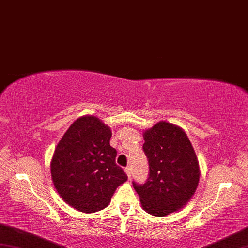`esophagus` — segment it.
Wrapping results in <instances>:
<instances>
[{"label": "esophagus", "instance_id": "1", "mask_svg": "<svg viewBox=\"0 0 248 248\" xmlns=\"http://www.w3.org/2000/svg\"><path fill=\"white\" fill-rule=\"evenodd\" d=\"M125 172H126V175H127V177H128V180L130 179V176H132V170H130V168L129 167H125Z\"/></svg>", "mask_w": 248, "mask_h": 248}]
</instances>
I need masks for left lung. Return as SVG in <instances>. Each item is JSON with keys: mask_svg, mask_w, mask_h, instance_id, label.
<instances>
[{"mask_svg": "<svg viewBox=\"0 0 248 248\" xmlns=\"http://www.w3.org/2000/svg\"><path fill=\"white\" fill-rule=\"evenodd\" d=\"M143 151L149 162L146 184L133 182L144 212L164 217L181 209L193 197L200 166L185 130L161 121L143 132Z\"/></svg>", "mask_w": 248, "mask_h": 248, "instance_id": "obj_1", "label": "left lung"}]
</instances>
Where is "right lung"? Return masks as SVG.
Returning <instances> with one entry per match:
<instances>
[{
  "instance_id": "obj_1",
  "label": "right lung",
  "mask_w": 248,
  "mask_h": 248,
  "mask_svg": "<svg viewBox=\"0 0 248 248\" xmlns=\"http://www.w3.org/2000/svg\"><path fill=\"white\" fill-rule=\"evenodd\" d=\"M111 128L95 115L77 119L67 129L50 161L58 194L69 206L91 214L110 204L116 188L127 180L115 164Z\"/></svg>"
}]
</instances>
